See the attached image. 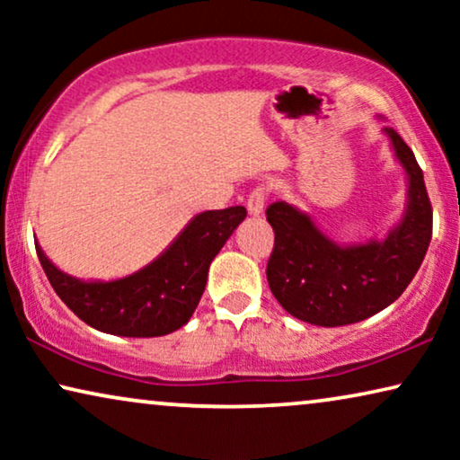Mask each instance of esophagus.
Masks as SVG:
<instances>
[{
	"label": "esophagus",
	"mask_w": 460,
	"mask_h": 460,
	"mask_svg": "<svg viewBox=\"0 0 460 460\" xmlns=\"http://www.w3.org/2000/svg\"><path fill=\"white\" fill-rule=\"evenodd\" d=\"M270 194L268 186H257L251 190V194L247 197V209L251 216H260L263 213V207H266V199Z\"/></svg>",
	"instance_id": "1"
}]
</instances>
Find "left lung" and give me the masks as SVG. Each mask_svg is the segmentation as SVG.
<instances>
[{
	"label": "left lung",
	"mask_w": 460,
	"mask_h": 460,
	"mask_svg": "<svg viewBox=\"0 0 460 460\" xmlns=\"http://www.w3.org/2000/svg\"><path fill=\"white\" fill-rule=\"evenodd\" d=\"M408 175V207L383 243L339 247L307 213L272 203L266 217L274 249L266 276L270 291L291 316L318 326H343L375 316L394 304L425 260L433 232V209L423 169L394 128H385Z\"/></svg>",
	"instance_id": "obj_1"
}]
</instances>
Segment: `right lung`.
Instances as JSON below:
<instances>
[{
  "instance_id": "1",
  "label": "right lung",
  "mask_w": 460,
  "mask_h": 460,
  "mask_svg": "<svg viewBox=\"0 0 460 460\" xmlns=\"http://www.w3.org/2000/svg\"><path fill=\"white\" fill-rule=\"evenodd\" d=\"M244 217L247 209L241 205L200 213L150 266L112 282L73 279L60 272L37 243L35 249L56 295L85 324L111 335L161 337L190 320L213 257Z\"/></svg>"
}]
</instances>
